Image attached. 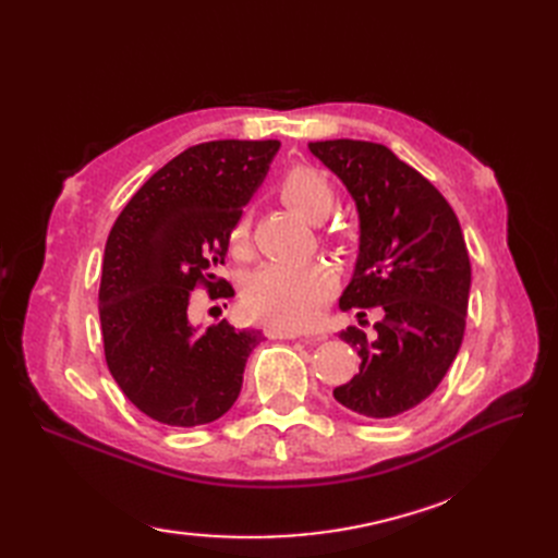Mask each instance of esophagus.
<instances>
[{
  "label": "esophagus",
  "mask_w": 558,
  "mask_h": 558,
  "mask_svg": "<svg viewBox=\"0 0 558 558\" xmlns=\"http://www.w3.org/2000/svg\"><path fill=\"white\" fill-rule=\"evenodd\" d=\"M267 337H272V340H295V337H300V335H298V332H291V330L269 328V330H267ZM305 340L320 342V340H326V335H305Z\"/></svg>",
  "instance_id": "1"
}]
</instances>
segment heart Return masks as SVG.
<instances>
[{"instance_id": "1", "label": "heart", "mask_w": 558, "mask_h": 558, "mask_svg": "<svg viewBox=\"0 0 558 558\" xmlns=\"http://www.w3.org/2000/svg\"><path fill=\"white\" fill-rule=\"evenodd\" d=\"M279 195L307 221H324L335 205L330 179L312 165H295L279 181ZM248 238V216L232 230V244ZM335 277L320 263H267L253 272L242 291L244 312L279 330H302L330 298Z\"/></svg>"}]
</instances>
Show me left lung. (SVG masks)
Wrapping results in <instances>:
<instances>
[{"label":"left lung","mask_w":558,"mask_h":558,"mask_svg":"<svg viewBox=\"0 0 558 558\" xmlns=\"http://www.w3.org/2000/svg\"><path fill=\"white\" fill-rule=\"evenodd\" d=\"M359 209L361 244L340 310L379 307L373 332L349 326L340 340L361 356L359 375L332 396L365 418H396L424 402L447 375L465 332L470 258L449 202L391 148L359 140L312 142Z\"/></svg>","instance_id":"left-lung-1"}]
</instances>
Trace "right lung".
Listing matches in <instances>:
<instances>
[{
    "label": "right lung",
    "instance_id": "1",
    "mask_svg": "<svg viewBox=\"0 0 558 558\" xmlns=\"http://www.w3.org/2000/svg\"><path fill=\"white\" fill-rule=\"evenodd\" d=\"M277 140H221L185 148L116 218L105 246L99 320L109 373L146 416L174 428L221 418L242 391L260 330L221 324L197 332L191 291L223 289L242 207L263 183Z\"/></svg>",
    "mask_w": 558,
    "mask_h": 558
}]
</instances>
